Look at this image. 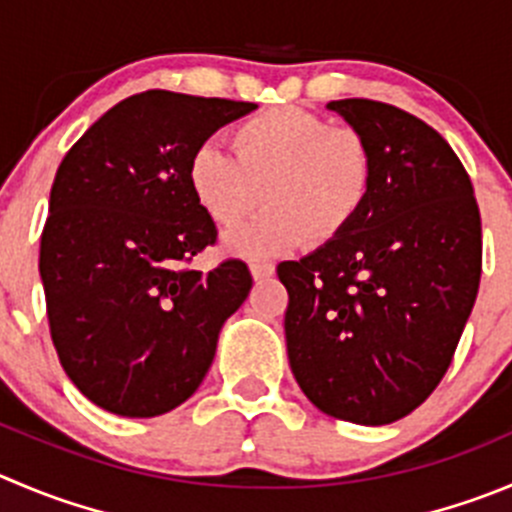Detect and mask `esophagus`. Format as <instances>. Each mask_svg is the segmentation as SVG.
<instances>
[{
	"mask_svg": "<svg viewBox=\"0 0 512 512\" xmlns=\"http://www.w3.org/2000/svg\"><path fill=\"white\" fill-rule=\"evenodd\" d=\"M248 269H251L253 281H266V279H271V276L276 274L274 264H266V261H253Z\"/></svg>",
	"mask_w": 512,
	"mask_h": 512,
	"instance_id": "34e87169",
	"label": "esophagus"
}]
</instances>
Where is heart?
I'll return each instance as SVG.
<instances>
[{
	"mask_svg": "<svg viewBox=\"0 0 512 512\" xmlns=\"http://www.w3.org/2000/svg\"><path fill=\"white\" fill-rule=\"evenodd\" d=\"M232 155L201 145L188 160L193 201L216 226L231 228L269 203L256 221L226 236L243 259H274L306 238L326 243L349 231L372 191L374 160L352 128H334L304 107H271L231 130Z\"/></svg>",
	"mask_w": 512,
	"mask_h": 512,
	"instance_id": "heart-1",
	"label": "heart"
}]
</instances>
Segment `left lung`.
<instances>
[{
  "mask_svg": "<svg viewBox=\"0 0 512 512\" xmlns=\"http://www.w3.org/2000/svg\"><path fill=\"white\" fill-rule=\"evenodd\" d=\"M326 107L367 140L372 191L347 233L279 266L286 352L311 405L379 427L417 410L450 367L480 286V211L430 125L359 97Z\"/></svg>",
  "mask_w": 512,
  "mask_h": 512,
  "instance_id": "1",
  "label": "left lung"
}]
</instances>
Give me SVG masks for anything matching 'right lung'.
I'll list each match as a JSON object with an SVG mask.
<instances>
[{"label":"right lung","mask_w":512,"mask_h":512,"mask_svg":"<svg viewBox=\"0 0 512 512\" xmlns=\"http://www.w3.org/2000/svg\"><path fill=\"white\" fill-rule=\"evenodd\" d=\"M253 102L148 90L110 107L60 163L40 276L67 377L120 417L183 405L211 369L221 326L246 301L241 261L191 271L216 223L188 188V160Z\"/></svg>","instance_id":"1"}]
</instances>
